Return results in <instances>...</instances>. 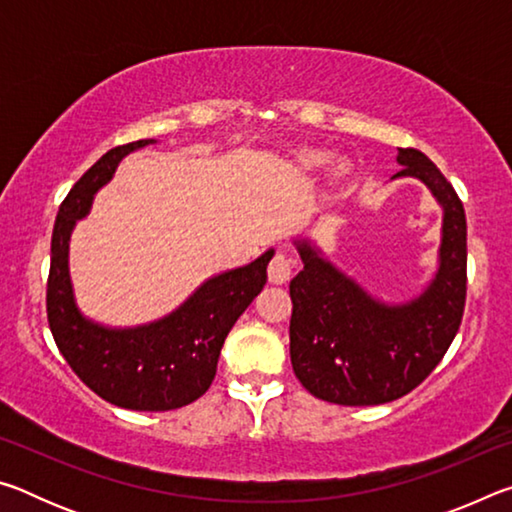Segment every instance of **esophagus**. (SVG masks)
Returning <instances> with one entry per match:
<instances>
[{
    "label": "esophagus",
    "mask_w": 512,
    "mask_h": 512,
    "mask_svg": "<svg viewBox=\"0 0 512 512\" xmlns=\"http://www.w3.org/2000/svg\"><path fill=\"white\" fill-rule=\"evenodd\" d=\"M293 266H296V262H293L289 255L277 253L271 259V264H268V280H271L273 284L289 282L291 275H293Z\"/></svg>",
    "instance_id": "34e87169"
}]
</instances>
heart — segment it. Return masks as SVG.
Listing matches in <instances>:
<instances>
[{
    "label": "heart",
    "instance_id": "heart-1",
    "mask_svg": "<svg viewBox=\"0 0 512 512\" xmlns=\"http://www.w3.org/2000/svg\"><path fill=\"white\" fill-rule=\"evenodd\" d=\"M300 158H302V162L309 164V167H314V164H320V160H323L318 153H311V151L309 153H302Z\"/></svg>",
    "mask_w": 512,
    "mask_h": 512
}]
</instances>
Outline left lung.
<instances>
[{
  "label": "left lung",
  "instance_id": "obj_1",
  "mask_svg": "<svg viewBox=\"0 0 512 512\" xmlns=\"http://www.w3.org/2000/svg\"><path fill=\"white\" fill-rule=\"evenodd\" d=\"M393 178H418L443 207L438 271L418 298L388 305L341 273L307 239L305 268L289 284L291 366L318 400L375 406L411 393L445 357L461 327L467 282V223L454 187L418 149H400Z\"/></svg>",
  "mask_w": 512,
  "mask_h": 512
}]
</instances>
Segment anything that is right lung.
<instances>
[{
  "mask_svg": "<svg viewBox=\"0 0 512 512\" xmlns=\"http://www.w3.org/2000/svg\"><path fill=\"white\" fill-rule=\"evenodd\" d=\"M149 144L155 140L115 146L69 189L51 235L47 320L60 354L90 391L121 409L171 411L210 388L225 336L264 289L273 248L255 262L210 277L176 311L149 325L117 329L85 318L69 280V237L117 164Z\"/></svg>",
  "mask_w": 512,
  "mask_h": 512,
  "instance_id": "right-lung-1",
  "label": "right lung"
}]
</instances>
